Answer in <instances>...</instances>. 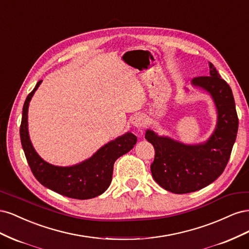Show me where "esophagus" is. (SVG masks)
<instances>
[{
    "label": "esophagus",
    "instance_id": "obj_1",
    "mask_svg": "<svg viewBox=\"0 0 249 249\" xmlns=\"http://www.w3.org/2000/svg\"><path fill=\"white\" fill-rule=\"evenodd\" d=\"M131 123L135 127H137V129H143L146 124L145 117L141 114H135L131 118Z\"/></svg>",
    "mask_w": 249,
    "mask_h": 249
}]
</instances>
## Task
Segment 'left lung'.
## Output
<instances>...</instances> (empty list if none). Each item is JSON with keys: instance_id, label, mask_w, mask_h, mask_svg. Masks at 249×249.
I'll list each match as a JSON object with an SVG mask.
<instances>
[{"instance_id": "1", "label": "left lung", "mask_w": 249, "mask_h": 249, "mask_svg": "<svg viewBox=\"0 0 249 249\" xmlns=\"http://www.w3.org/2000/svg\"><path fill=\"white\" fill-rule=\"evenodd\" d=\"M209 67L208 76L194 78L191 83L207 91L215 104L217 124L210 138L198 144H186L152 130L145 132V139L155 147L150 165L153 178L176 194L200 190L220 177L236 141L239 120L231 89L212 63Z\"/></svg>"}]
</instances>
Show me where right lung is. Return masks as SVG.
<instances>
[{"label": "right lung", "instance_id": "1", "mask_svg": "<svg viewBox=\"0 0 249 249\" xmlns=\"http://www.w3.org/2000/svg\"><path fill=\"white\" fill-rule=\"evenodd\" d=\"M42 81L37 83L29 93L22 107L20 141L27 161L34 177L49 189L76 199H89L99 196L111 184L113 166L119 157L134 147L137 137L127 132L102 146L89 159L72 166H56L44 161L36 153L28 131V108L33 94Z\"/></svg>", "mask_w": 249, "mask_h": 249}]
</instances>
